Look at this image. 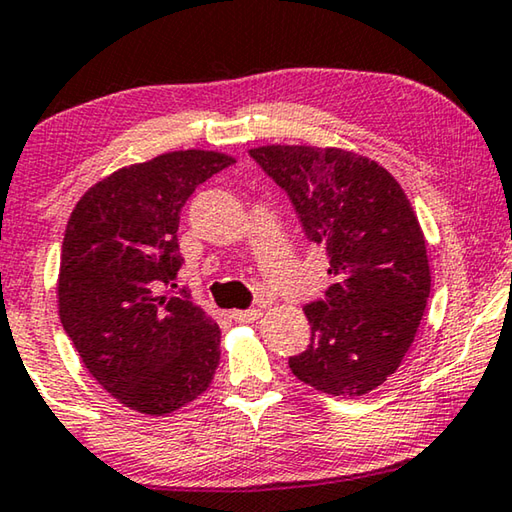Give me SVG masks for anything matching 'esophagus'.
<instances>
[{
	"mask_svg": "<svg viewBox=\"0 0 512 512\" xmlns=\"http://www.w3.org/2000/svg\"><path fill=\"white\" fill-rule=\"evenodd\" d=\"M262 316V310H234L232 319L237 323H253Z\"/></svg>",
	"mask_w": 512,
	"mask_h": 512,
	"instance_id": "obj_1",
	"label": "esophagus"
}]
</instances>
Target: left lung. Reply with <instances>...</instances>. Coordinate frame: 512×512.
I'll return each instance as SVG.
<instances>
[{"instance_id": "1", "label": "left lung", "mask_w": 512, "mask_h": 512, "mask_svg": "<svg viewBox=\"0 0 512 512\" xmlns=\"http://www.w3.org/2000/svg\"><path fill=\"white\" fill-rule=\"evenodd\" d=\"M287 191L305 237L328 253L332 285L305 305L310 346L289 358L305 385L362 396L399 369L431 294L426 239L401 184L362 154L314 145L250 150Z\"/></svg>"}]
</instances>
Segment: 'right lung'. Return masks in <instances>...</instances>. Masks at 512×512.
I'll return each mask as SVG.
<instances>
[{
	"mask_svg": "<svg viewBox=\"0 0 512 512\" xmlns=\"http://www.w3.org/2000/svg\"><path fill=\"white\" fill-rule=\"evenodd\" d=\"M234 164L212 150H177L125 166L72 209L61 248L59 316L84 367L143 415H168L205 392L221 330L177 287V227L196 186Z\"/></svg>",
	"mask_w": 512,
	"mask_h": 512,
	"instance_id": "obj_1",
	"label": "right lung"
}]
</instances>
